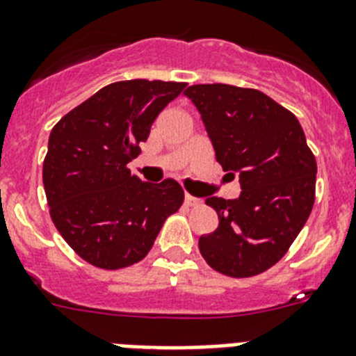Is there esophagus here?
Masks as SVG:
<instances>
[{"label":"esophagus","mask_w":356,"mask_h":356,"mask_svg":"<svg viewBox=\"0 0 356 356\" xmlns=\"http://www.w3.org/2000/svg\"><path fill=\"white\" fill-rule=\"evenodd\" d=\"M184 202L188 204V206H197V204H200L202 200L198 197H193V195L184 193Z\"/></svg>","instance_id":"34e87169"}]
</instances>
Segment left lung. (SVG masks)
Returning <instances> with one entry per match:
<instances>
[{
    "instance_id": "obj_1",
    "label": "left lung",
    "mask_w": 356,
    "mask_h": 356,
    "mask_svg": "<svg viewBox=\"0 0 356 356\" xmlns=\"http://www.w3.org/2000/svg\"><path fill=\"white\" fill-rule=\"evenodd\" d=\"M216 161L239 175L241 193L209 197L218 229L200 236L202 257L216 271L245 278L278 262L305 225L316 193V158L298 118L254 88L191 85Z\"/></svg>"
}]
</instances>
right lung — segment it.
I'll list each match as a JSON object with an SVG mask.
<instances>
[{
    "mask_svg": "<svg viewBox=\"0 0 356 356\" xmlns=\"http://www.w3.org/2000/svg\"><path fill=\"white\" fill-rule=\"evenodd\" d=\"M186 83L131 79L104 86L53 127L44 159L51 220L86 262L118 270L142 261L163 222L181 207L174 179L152 184L127 163Z\"/></svg>",
    "mask_w": 356,
    "mask_h": 356,
    "instance_id": "1",
    "label": "right lung"
}]
</instances>
